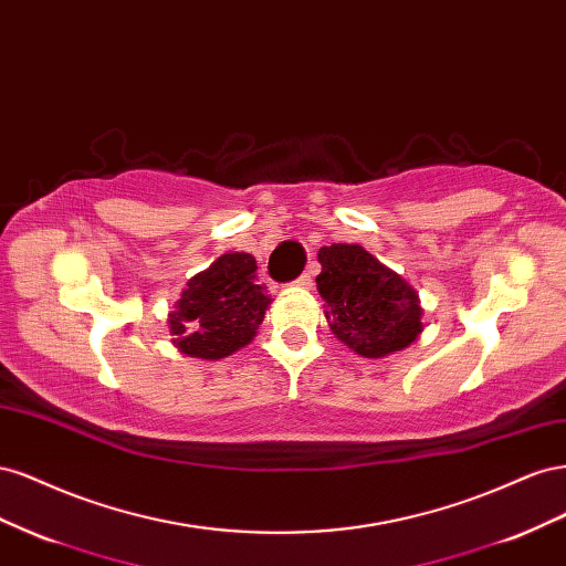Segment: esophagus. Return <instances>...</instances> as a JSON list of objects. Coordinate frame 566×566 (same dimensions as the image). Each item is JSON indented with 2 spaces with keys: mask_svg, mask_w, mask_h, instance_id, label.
Listing matches in <instances>:
<instances>
[{
  "mask_svg": "<svg viewBox=\"0 0 566 566\" xmlns=\"http://www.w3.org/2000/svg\"><path fill=\"white\" fill-rule=\"evenodd\" d=\"M312 281H314V276H312V271H304L302 276L295 281V285H300V287H312Z\"/></svg>",
  "mask_w": 566,
  "mask_h": 566,
  "instance_id": "34e87169",
  "label": "esophagus"
}]
</instances>
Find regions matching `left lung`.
<instances>
[{"instance_id": "obj_1", "label": "left lung", "mask_w": 566, "mask_h": 566, "mask_svg": "<svg viewBox=\"0 0 566 566\" xmlns=\"http://www.w3.org/2000/svg\"><path fill=\"white\" fill-rule=\"evenodd\" d=\"M316 287L325 318L339 342L366 358L401 352L422 333V310L413 287L361 245L318 250Z\"/></svg>"}]
</instances>
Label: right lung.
<instances>
[{
  "mask_svg": "<svg viewBox=\"0 0 566 566\" xmlns=\"http://www.w3.org/2000/svg\"><path fill=\"white\" fill-rule=\"evenodd\" d=\"M254 271L252 254L231 252L188 281L169 314V333L184 354L224 358L248 345L271 304Z\"/></svg>",
  "mask_w": 566,
  "mask_h": 566,
  "instance_id": "right-lung-1",
  "label": "right lung"
}]
</instances>
